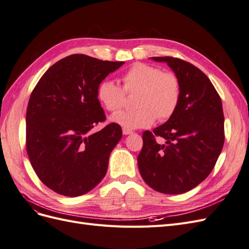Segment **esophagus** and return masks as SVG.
<instances>
[{"label":"esophagus","mask_w":249,"mask_h":249,"mask_svg":"<svg viewBox=\"0 0 249 249\" xmlns=\"http://www.w3.org/2000/svg\"><path fill=\"white\" fill-rule=\"evenodd\" d=\"M123 133H124V135H131V134H133L134 132H133L132 130L125 129V127H124V129H123Z\"/></svg>","instance_id":"34e87169"}]
</instances>
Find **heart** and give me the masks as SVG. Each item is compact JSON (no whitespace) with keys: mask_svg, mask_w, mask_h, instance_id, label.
Returning a JSON list of instances; mask_svg holds the SVG:
<instances>
[{"mask_svg":"<svg viewBox=\"0 0 249 249\" xmlns=\"http://www.w3.org/2000/svg\"><path fill=\"white\" fill-rule=\"evenodd\" d=\"M123 87L103 81L97 87V99L109 112L116 113L125 105V94L136 93L133 111L119 112L111 119L125 129H141L169 119L178 108L182 84L177 73L163 71L158 66L135 63L123 74Z\"/></svg>","mask_w":249,"mask_h":249,"instance_id":"heart-1","label":"heart"}]
</instances>
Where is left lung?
I'll return each instance as SVG.
<instances>
[{"label":"left lung","instance_id":"obj_1","mask_svg":"<svg viewBox=\"0 0 249 249\" xmlns=\"http://www.w3.org/2000/svg\"><path fill=\"white\" fill-rule=\"evenodd\" d=\"M166 62L182 84L178 108L153 132H143L137 158L140 175L154 190L180 194L200 184L219 157L224 143V116L220 96L196 66L175 57H153ZM161 137L167 141H155Z\"/></svg>","mask_w":249,"mask_h":249}]
</instances>
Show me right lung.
Returning a JSON list of instances; mask_svg holds the SVG:
<instances>
[{"label":"right lung","instance_id":"right-lung-1","mask_svg":"<svg viewBox=\"0 0 249 249\" xmlns=\"http://www.w3.org/2000/svg\"><path fill=\"white\" fill-rule=\"evenodd\" d=\"M124 63L73 54L52 65L33 89L26 147L37 177L51 190L80 196L106 176L122 126L112 123L94 134L89 131L106 120L97 87Z\"/></svg>","mask_w":249,"mask_h":249}]
</instances>
